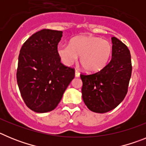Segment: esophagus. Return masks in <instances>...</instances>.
<instances>
[{
  "label": "esophagus",
  "mask_w": 146,
  "mask_h": 146,
  "mask_svg": "<svg viewBox=\"0 0 146 146\" xmlns=\"http://www.w3.org/2000/svg\"><path fill=\"white\" fill-rule=\"evenodd\" d=\"M80 72H78V71L76 70L75 71V77H80Z\"/></svg>",
  "instance_id": "34e87169"
}]
</instances>
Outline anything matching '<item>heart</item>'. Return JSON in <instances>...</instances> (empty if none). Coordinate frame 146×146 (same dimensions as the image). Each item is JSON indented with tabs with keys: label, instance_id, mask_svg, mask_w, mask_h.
<instances>
[{
	"label": "heart",
	"instance_id": "1",
	"mask_svg": "<svg viewBox=\"0 0 146 146\" xmlns=\"http://www.w3.org/2000/svg\"><path fill=\"white\" fill-rule=\"evenodd\" d=\"M113 47L108 41L94 36H78L69 44L60 43L57 53L62 63L71 66L80 56V62L86 71L96 72L106 66L112 55Z\"/></svg>",
	"mask_w": 146,
	"mask_h": 146
}]
</instances>
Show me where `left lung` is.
I'll return each instance as SVG.
<instances>
[{
    "label": "left lung",
    "instance_id": "left-lung-1",
    "mask_svg": "<svg viewBox=\"0 0 146 146\" xmlns=\"http://www.w3.org/2000/svg\"><path fill=\"white\" fill-rule=\"evenodd\" d=\"M112 59L101 71L89 75L80 74L82 96L90 110L109 112L123 101L131 75V55L128 47L116 37H112Z\"/></svg>",
    "mask_w": 146,
    "mask_h": 146
}]
</instances>
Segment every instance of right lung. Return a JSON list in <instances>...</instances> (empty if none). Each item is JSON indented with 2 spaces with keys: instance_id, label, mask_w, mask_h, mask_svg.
<instances>
[{
  "instance_id": "obj_1",
  "label": "right lung",
  "mask_w": 146,
  "mask_h": 146,
  "mask_svg": "<svg viewBox=\"0 0 146 146\" xmlns=\"http://www.w3.org/2000/svg\"><path fill=\"white\" fill-rule=\"evenodd\" d=\"M63 32L43 29L30 37L20 51L17 80L23 99L36 113L52 111L74 79V69L60 63L57 47Z\"/></svg>"
}]
</instances>
